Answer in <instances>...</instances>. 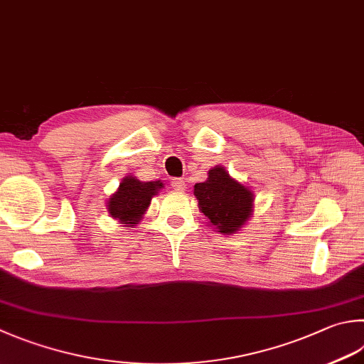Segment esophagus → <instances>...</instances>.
<instances>
[{
    "mask_svg": "<svg viewBox=\"0 0 364 364\" xmlns=\"http://www.w3.org/2000/svg\"><path fill=\"white\" fill-rule=\"evenodd\" d=\"M171 188H174L177 191H183L185 188H187V183H185L182 177H176V179L171 181Z\"/></svg>",
    "mask_w": 364,
    "mask_h": 364,
    "instance_id": "1",
    "label": "esophagus"
}]
</instances>
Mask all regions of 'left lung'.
Here are the masks:
<instances>
[{
  "instance_id": "1",
  "label": "left lung",
  "mask_w": 364,
  "mask_h": 364,
  "mask_svg": "<svg viewBox=\"0 0 364 364\" xmlns=\"http://www.w3.org/2000/svg\"><path fill=\"white\" fill-rule=\"evenodd\" d=\"M205 182L195 185L198 208L217 226L220 232H235L252 215L253 195L236 181H232L222 166L212 168Z\"/></svg>"
}]
</instances>
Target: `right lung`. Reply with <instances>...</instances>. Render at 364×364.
<instances>
[{"label":"right lung","instance_id":"right-lung-1","mask_svg":"<svg viewBox=\"0 0 364 364\" xmlns=\"http://www.w3.org/2000/svg\"><path fill=\"white\" fill-rule=\"evenodd\" d=\"M163 187L160 181L141 182L134 177H125L115 195L109 198L107 208L115 220L125 223V226H134L149 208L152 196L159 193Z\"/></svg>","mask_w":364,"mask_h":364}]
</instances>
